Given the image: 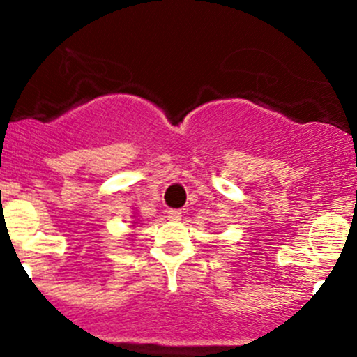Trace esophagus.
<instances>
[{"label":"esophagus","mask_w":357,"mask_h":357,"mask_svg":"<svg viewBox=\"0 0 357 357\" xmlns=\"http://www.w3.org/2000/svg\"><path fill=\"white\" fill-rule=\"evenodd\" d=\"M167 218L171 219V221H178V219H181V211H176V208H169Z\"/></svg>","instance_id":"1"}]
</instances>
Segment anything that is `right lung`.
I'll use <instances>...</instances> for the list:
<instances>
[{"label": "right lung", "mask_w": 357, "mask_h": 357, "mask_svg": "<svg viewBox=\"0 0 357 357\" xmlns=\"http://www.w3.org/2000/svg\"><path fill=\"white\" fill-rule=\"evenodd\" d=\"M132 218H135V215H132ZM135 225H136V222H132V225H131V228H135Z\"/></svg>", "instance_id": "obj_1"}]
</instances>
